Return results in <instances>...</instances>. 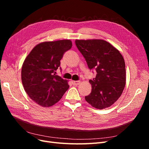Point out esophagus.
<instances>
[{
    "instance_id": "esophagus-1",
    "label": "esophagus",
    "mask_w": 149,
    "mask_h": 149,
    "mask_svg": "<svg viewBox=\"0 0 149 149\" xmlns=\"http://www.w3.org/2000/svg\"><path fill=\"white\" fill-rule=\"evenodd\" d=\"M72 83H73L74 86H77L80 84V81H73Z\"/></svg>"
}]
</instances>
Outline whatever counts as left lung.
Segmentation results:
<instances>
[{"label":"left lung","mask_w":149,"mask_h":149,"mask_svg":"<svg viewBox=\"0 0 149 149\" xmlns=\"http://www.w3.org/2000/svg\"><path fill=\"white\" fill-rule=\"evenodd\" d=\"M89 70L95 69L96 77L89 79L91 93L85 100L99 109L110 107L118 100L125 85V66L120 53L103 40H76Z\"/></svg>","instance_id":"obj_1"}]
</instances>
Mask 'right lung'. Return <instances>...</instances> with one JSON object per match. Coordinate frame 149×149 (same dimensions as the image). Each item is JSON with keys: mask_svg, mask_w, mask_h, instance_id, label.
Wrapping results in <instances>:
<instances>
[{"mask_svg": "<svg viewBox=\"0 0 149 149\" xmlns=\"http://www.w3.org/2000/svg\"><path fill=\"white\" fill-rule=\"evenodd\" d=\"M71 47L70 40L40 43L25 58L21 73L22 84L31 100L38 105H54L69 88L67 81L55 73L63 54Z\"/></svg>", "mask_w": 149, "mask_h": 149, "instance_id": "add662e5", "label": "right lung"}]
</instances>
